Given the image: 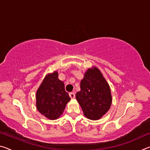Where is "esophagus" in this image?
<instances>
[{
	"label": "esophagus",
	"instance_id": "esophagus-1",
	"mask_svg": "<svg viewBox=\"0 0 150 150\" xmlns=\"http://www.w3.org/2000/svg\"><path fill=\"white\" fill-rule=\"evenodd\" d=\"M69 96H70V98H71V99H73V98H75V93H69Z\"/></svg>",
	"mask_w": 150,
	"mask_h": 150
}]
</instances>
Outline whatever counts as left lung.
Masks as SVG:
<instances>
[{
    "label": "left lung",
    "instance_id": "8db88e82",
    "mask_svg": "<svg viewBox=\"0 0 150 150\" xmlns=\"http://www.w3.org/2000/svg\"><path fill=\"white\" fill-rule=\"evenodd\" d=\"M80 88L76 99L85 116L99 120L110 109L112 101L110 86L100 71L95 66L88 68L81 81Z\"/></svg>",
    "mask_w": 150,
    "mask_h": 150
}]
</instances>
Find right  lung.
Segmentation results:
<instances>
[{
	"label": "right lung",
	"instance_id": "1",
	"mask_svg": "<svg viewBox=\"0 0 150 150\" xmlns=\"http://www.w3.org/2000/svg\"><path fill=\"white\" fill-rule=\"evenodd\" d=\"M35 98L37 110L52 120L60 117L71 100L65 91L64 83L58 79L57 71L45 75L36 91Z\"/></svg>",
	"mask_w": 150,
	"mask_h": 150
}]
</instances>
